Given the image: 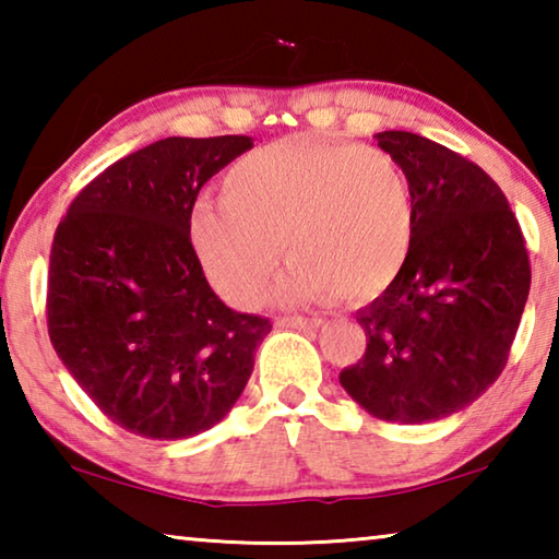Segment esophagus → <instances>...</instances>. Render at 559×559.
<instances>
[{
	"label": "esophagus",
	"mask_w": 559,
	"mask_h": 559,
	"mask_svg": "<svg viewBox=\"0 0 559 559\" xmlns=\"http://www.w3.org/2000/svg\"><path fill=\"white\" fill-rule=\"evenodd\" d=\"M278 325L281 328H293V330H316V328L323 325V320H320V318L286 316V318H278Z\"/></svg>",
	"instance_id": "esophagus-1"
}]
</instances>
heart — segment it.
Listing matches in <instances>:
<instances>
[{
    "mask_svg": "<svg viewBox=\"0 0 559 559\" xmlns=\"http://www.w3.org/2000/svg\"><path fill=\"white\" fill-rule=\"evenodd\" d=\"M189 239L206 278L234 306L261 296L286 246L283 300H372L409 259L414 200L380 147L278 140L226 169L222 202H200Z\"/></svg>",
    "mask_w": 559,
    "mask_h": 559,
    "instance_id": "b5f03b06",
    "label": "heart"
}]
</instances>
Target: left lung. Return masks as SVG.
Here are the masks:
<instances>
[{
	"mask_svg": "<svg viewBox=\"0 0 559 559\" xmlns=\"http://www.w3.org/2000/svg\"><path fill=\"white\" fill-rule=\"evenodd\" d=\"M374 138L409 179L414 241L392 286L357 310L367 349L340 384L377 419L439 421L503 372L530 293L525 239L471 159L416 132Z\"/></svg>",
	"mask_w": 559,
	"mask_h": 559,
	"instance_id": "obj_1",
	"label": "left lung"
}]
</instances>
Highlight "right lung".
<instances>
[{"instance_id": "right-lung-1", "label": "right lung", "mask_w": 559, "mask_h": 559, "mask_svg": "<svg viewBox=\"0 0 559 559\" xmlns=\"http://www.w3.org/2000/svg\"><path fill=\"white\" fill-rule=\"evenodd\" d=\"M246 135L165 138L81 189L56 229L46 316L66 370L130 433L177 441L239 400L271 320L236 313L189 239L197 194Z\"/></svg>"}]
</instances>
